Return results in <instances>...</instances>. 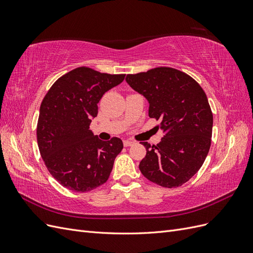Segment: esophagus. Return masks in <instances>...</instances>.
<instances>
[{
	"label": "esophagus",
	"mask_w": 253,
	"mask_h": 253,
	"mask_svg": "<svg viewBox=\"0 0 253 253\" xmlns=\"http://www.w3.org/2000/svg\"><path fill=\"white\" fill-rule=\"evenodd\" d=\"M134 142L131 140H124V145L125 147H129V145H132Z\"/></svg>",
	"instance_id": "esophagus-1"
}]
</instances>
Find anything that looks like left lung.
<instances>
[{
    "instance_id": "1",
    "label": "left lung",
    "mask_w": 253,
    "mask_h": 253,
    "mask_svg": "<svg viewBox=\"0 0 253 253\" xmlns=\"http://www.w3.org/2000/svg\"><path fill=\"white\" fill-rule=\"evenodd\" d=\"M126 83L149 102V116L165 133L139 164L145 178L165 188L187 182L201 169L211 145L213 115L204 89L189 75L171 67L127 75Z\"/></svg>"
}]
</instances>
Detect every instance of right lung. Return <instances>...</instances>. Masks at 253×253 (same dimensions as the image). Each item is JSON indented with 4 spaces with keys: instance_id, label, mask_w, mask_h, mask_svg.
Here are the masks:
<instances>
[{
    "instance_id": "obj_1",
    "label": "right lung",
    "mask_w": 253,
    "mask_h": 253,
    "mask_svg": "<svg viewBox=\"0 0 253 253\" xmlns=\"http://www.w3.org/2000/svg\"><path fill=\"white\" fill-rule=\"evenodd\" d=\"M125 77L78 67L60 77L45 95L37 139L45 166L60 185L88 192L109 179L124 143L117 137L100 140L89 125L104 93Z\"/></svg>"
}]
</instances>
